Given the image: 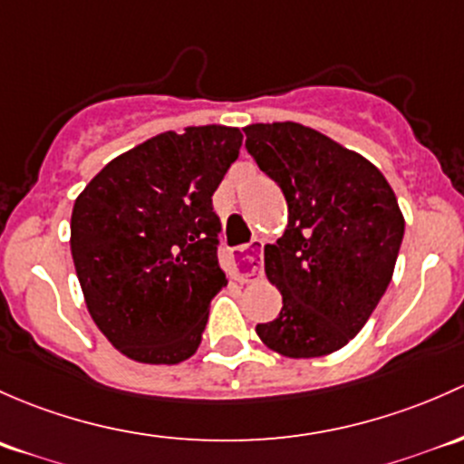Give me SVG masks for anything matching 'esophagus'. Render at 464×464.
Segmentation results:
<instances>
[{
	"label": "esophagus",
	"instance_id": "obj_1",
	"mask_svg": "<svg viewBox=\"0 0 464 464\" xmlns=\"http://www.w3.org/2000/svg\"><path fill=\"white\" fill-rule=\"evenodd\" d=\"M264 272V243L259 238L243 247L234 259V276L238 281H252Z\"/></svg>",
	"mask_w": 464,
	"mask_h": 464
}]
</instances>
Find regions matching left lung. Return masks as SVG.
Masks as SVG:
<instances>
[{"instance_id": "8db88e82", "label": "left lung", "mask_w": 464, "mask_h": 464, "mask_svg": "<svg viewBox=\"0 0 464 464\" xmlns=\"http://www.w3.org/2000/svg\"><path fill=\"white\" fill-rule=\"evenodd\" d=\"M246 147L288 205V226L264 247L281 293L276 319L256 335L279 355L305 360L346 346L393 276L404 217L384 174L333 138L299 122H256Z\"/></svg>"}]
</instances>
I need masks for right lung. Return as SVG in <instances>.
<instances>
[{
  "label": "right lung",
  "mask_w": 464,
  "mask_h": 464,
  "mask_svg": "<svg viewBox=\"0 0 464 464\" xmlns=\"http://www.w3.org/2000/svg\"><path fill=\"white\" fill-rule=\"evenodd\" d=\"M237 127H188L140 142L75 198L71 255L95 326L129 360L180 364L227 285L212 194L238 159Z\"/></svg>",
  "instance_id": "obj_1"
}]
</instances>
